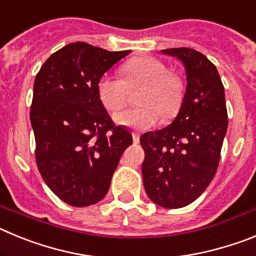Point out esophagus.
<instances>
[{"mask_svg": "<svg viewBox=\"0 0 256 256\" xmlns=\"http://www.w3.org/2000/svg\"><path fill=\"white\" fill-rule=\"evenodd\" d=\"M133 142H134V144H138L140 142V134L138 133H136V132H133Z\"/></svg>", "mask_w": 256, "mask_h": 256, "instance_id": "obj_1", "label": "esophagus"}]
</instances>
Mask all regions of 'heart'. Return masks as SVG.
Here are the masks:
<instances>
[{"mask_svg": "<svg viewBox=\"0 0 256 256\" xmlns=\"http://www.w3.org/2000/svg\"><path fill=\"white\" fill-rule=\"evenodd\" d=\"M123 78L105 74L97 83V94L106 110L116 112L126 105L128 87L146 86L140 96L141 108H126L115 116L118 124L134 130H150L160 120L178 114L184 98V82L168 72L162 60L151 56L134 58L122 68Z\"/></svg>", "mask_w": 256, "mask_h": 256, "instance_id": "1", "label": "heart"}]
</instances>
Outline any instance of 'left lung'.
Here are the masks:
<instances>
[{"label":"left lung","mask_w":256,"mask_h":256,"mask_svg":"<svg viewBox=\"0 0 256 256\" xmlns=\"http://www.w3.org/2000/svg\"><path fill=\"white\" fill-rule=\"evenodd\" d=\"M162 52L186 68V94L170 126L141 136L142 177L151 201L177 209L194 202L216 176L228 115L224 87L206 56L186 47Z\"/></svg>","instance_id":"8db88e82"}]
</instances>
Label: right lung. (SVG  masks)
I'll use <instances>...</instances> for the list:
<instances>
[{
	"label": "right lung",
	"mask_w": 256,
	"mask_h": 256,
	"mask_svg": "<svg viewBox=\"0 0 256 256\" xmlns=\"http://www.w3.org/2000/svg\"><path fill=\"white\" fill-rule=\"evenodd\" d=\"M130 52L69 44L52 54L36 76L30 106L36 162L47 186L72 206L105 198L122 154L133 142L97 94L101 76Z\"/></svg>",
	"instance_id": "right-lung-1"
}]
</instances>
